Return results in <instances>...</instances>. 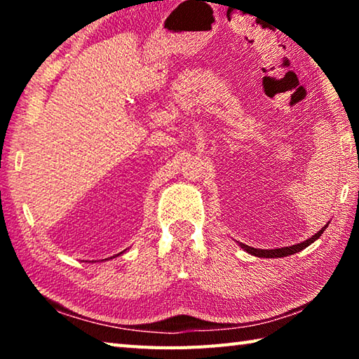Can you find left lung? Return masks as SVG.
Listing matches in <instances>:
<instances>
[{
	"label": "left lung",
	"instance_id": "obj_1",
	"mask_svg": "<svg viewBox=\"0 0 359 359\" xmlns=\"http://www.w3.org/2000/svg\"><path fill=\"white\" fill-rule=\"evenodd\" d=\"M326 228H327V223H326V226H323V228L318 231V233H315L312 238H309L307 241L301 242V244H296V245H291V247L274 248V250H263V248H253V247H248L245 244H241V247L244 248L247 253H250V255H253V257H258V258H283V257H288V255H294L297 252H301L306 247L313 244V242L317 241L321 234H323V231Z\"/></svg>",
	"mask_w": 359,
	"mask_h": 359
}]
</instances>
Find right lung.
Instances as JSON below:
<instances>
[{
    "mask_svg": "<svg viewBox=\"0 0 359 359\" xmlns=\"http://www.w3.org/2000/svg\"><path fill=\"white\" fill-rule=\"evenodd\" d=\"M121 253H123V252H121Z\"/></svg>",
    "mask_w": 359,
    "mask_h": 359,
    "instance_id": "1",
    "label": "right lung"
}]
</instances>
